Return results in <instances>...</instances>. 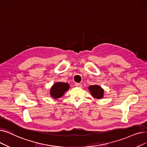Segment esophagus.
I'll list each match as a JSON object with an SVG mask.
<instances>
[{"mask_svg":"<svg viewBox=\"0 0 147 147\" xmlns=\"http://www.w3.org/2000/svg\"><path fill=\"white\" fill-rule=\"evenodd\" d=\"M76 86V87H79V88H81L82 87V84H79V83H76V84H75Z\"/></svg>","mask_w":147,"mask_h":147,"instance_id":"1","label":"esophagus"}]
</instances>
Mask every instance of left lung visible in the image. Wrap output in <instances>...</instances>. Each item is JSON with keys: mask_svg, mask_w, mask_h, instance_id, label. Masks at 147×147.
Wrapping results in <instances>:
<instances>
[{"mask_svg": "<svg viewBox=\"0 0 147 147\" xmlns=\"http://www.w3.org/2000/svg\"><path fill=\"white\" fill-rule=\"evenodd\" d=\"M88 90L91 92L92 96L96 99L103 98L104 97V89L98 85L89 86Z\"/></svg>", "mask_w": 147, "mask_h": 147, "instance_id": "obj_1", "label": "left lung"}]
</instances>
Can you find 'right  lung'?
<instances>
[{
	"label": "right lung",
	"instance_id": "add662e5",
	"mask_svg": "<svg viewBox=\"0 0 147 147\" xmlns=\"http://www.w3.org/2000/svg\"><path fill=\"white\" fill-rule=\"evenodd\" d=\"M69 88V85L68 83L56 82L50 88V96L55 100L59 98L64 95V93L68 90Z\"/></svg>",
	"mask_w": 147,
	"mask_h": 147
}]
</instances>
